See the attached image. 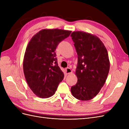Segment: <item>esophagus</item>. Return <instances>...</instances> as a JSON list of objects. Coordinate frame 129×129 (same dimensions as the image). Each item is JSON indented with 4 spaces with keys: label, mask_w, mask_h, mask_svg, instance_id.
<instances>
[{
    "label": "esophagus",
    "mask_w": 129,
    "mask_h": 129,
    "mask_svg": "<svg viewBox=\"0 0 129 129\" xmlns=\"http://www.w3.org/2000/svg\"><path fill=\"white\" fill-rule=\"evenodd\" d=\"M66 73L67 74H69L72 73V70L70 68H67L66 69Z\"/></svg>",
    "instance_id": "1"
}]
</instances>
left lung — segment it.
Returning a JSON list of instances; mask_svg holds the SVG:
<instances>
[{"label":"left lung","instance_id":"1","mask_svg":"<svg viewBox=\"0 0 129 129\" xmlns=\"http://www.w3.org/2000/svg\"><path fill=\"white\" fill-rule=\"evenodd\" d=\"M78 56L77 82L71 87L73 96L81 101L91 100L106 81L110 69L107 50L94 35L81 31L71 34Z\"/></svg>","mask_w":129,"mask_h":129}]
</instances>
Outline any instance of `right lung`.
Returning <instances> with one entry per match:
<instances>
[{"label": "right lung", "mask_w": 129, "mask_h": 129, "mask_svg": "<svg viewBox=\"0 0 129 129\" xmlns=\"http://www.w3.org/2000/svg\"><path fill=\"white\" fill-rule=\"evenodd\" d=\"M71 32L59 29H42L34 35L27 46L23 61L24 73L30 89L40 98L53 96L63 79L55 50Z\"/></svg>", "instance_id": "obj_1"}]
</instances>
